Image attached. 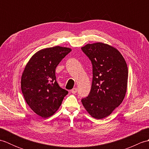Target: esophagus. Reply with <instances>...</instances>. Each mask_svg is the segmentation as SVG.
<instances>
[{
    "mask_svg": "<svg viewBox=\"0 0 149 149\" xmlns=\"http://www.w3.org/2000/svg\"><path fill=\"white\" fill-rule=\"evenodd\" d=\"M77 91V89L76 88H73V89L71 90V92H72V93H73V94H75V93H76V92Z\"/></svg>",
    "mask_w": 149,
    "mask_h": 149,
    "instance_id": "1",
    "label": "esophagus"
}]
</instances>
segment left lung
<instances>
[{"mask_svg": "<svg viewBox=\"0 0 149 149\" xmlns=\"http://www.w3.org/2000/svg\"><path fill=\"white\" fill-rule=\"evenodd\" d=\"M81 49L93 65L90 93L81 102L91 116L102 119L110 115L125 96L128 80L127 63L119 50L108 44L88 43Z\"/></svg>", "mask_w": 149, "mask_h": 149, "instance_id": "8db88e82", "label": "left lung"}]
</instances>
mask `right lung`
Masks as SVG:
<instances>
[{"label":"right lung","mask_w":149,"mask_h":149,"mask_svg":"<svg viewBox=\"0 0 149 149\" xmlns=\"http://www.w3.org/2000/svg\"><path fill=\"white\" fill-rule=\"evenodd\" d=\"M71 50L60 46L41 49L30 58L22 73L21 89L25 100L43 118L53 115L68 94L57 83L56 68Z\"/></svg>","instance_id":"1"}]
</instances>
